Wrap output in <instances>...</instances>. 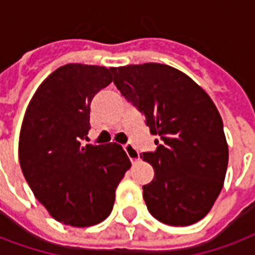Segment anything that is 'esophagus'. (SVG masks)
<instances>
[{"label": "esophagus", "instance_id": "34e87169", "mask_svg": "<svg viewBox=\"0 0 255 255\" xmlns=\"http://www.w3.org/2000/svg\"><path fill=\"white\" fill-rule=\"evenodd\" d=\"M124 150L127 152L128 158L131 159V162H137L140 159V154H139V151H137L132 144H126V146H124Z\"/></svg>", "mask_w": 255, "mask_h": 255}]
</instances>
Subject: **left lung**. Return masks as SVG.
<instances>
[{
    "label": "left lung",
    "instance_id": "1",
    "mask_svg": "<svg viewBox=\"0 0 255 255\" xmlns=\"http://www.w3.org/2000/svg\"><path fill=\"white\" fill-rule=\"evenodd\" d=\"M113 82L136 107L156 150L143 152L155 171L143 186L150 214L169 226H190L214 207L228 165L223 122L208 93L171 66L112 67Z\"/></svg>",
    "mask_w": 255,
    "mask_h": 255
}]
</instances>
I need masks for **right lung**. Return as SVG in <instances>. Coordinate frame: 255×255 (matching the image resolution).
<instances>
[{"label": "right lung", "mask_w": 255, "mask_h": 255, "mask_svg": "<svg viewBox=\"0 0 255 255\" xmlns=\"http://www.w3.org/2000/svg\"><path fill=\"white\" fill-rule=\"evenodd\" d=\"M111 70L60 66L37 88L22 119V174L48 214L71 227H89L108 218L119 182L131 167L118 143L81 144L90 129L92 99L112 82Z\"/></svg>", "instance_id": "obj_1"}]
</instances>
